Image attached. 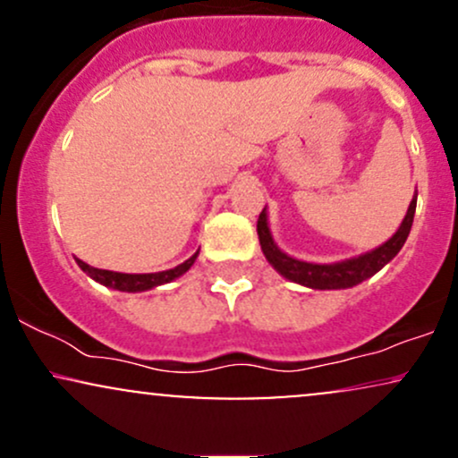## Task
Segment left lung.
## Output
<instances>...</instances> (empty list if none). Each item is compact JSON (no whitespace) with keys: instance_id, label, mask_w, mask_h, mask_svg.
I'll use <instances>...</instances> for the list:
<instances>
[{"instance_id":"left-lung-1","label":"left lung","mask_w":458,"mask_h":458,"mask_svg":"<svg viewBox=\"0 0 458 458\" xmlns=\"http://www.w3.org/2000/svg\"><path fill=\"white\" fill-rule=\"evenodd\" d=\"M415 204H418V191L413 193L411 202H409L407 215H404L398 230L386 241V243L366 251V254L338 262H308L293 259L286 251H282L276 241H273L269 217H267V207L262 208L256 230H259L262 254H265L269 265L280 273L282 277H286V280L295 284H301V286L306 288H314V291H340V288H353L357 284L368 280V277H372L403 250L404 241H407L409 233H411Z\"/></svg>"}]
</instances>
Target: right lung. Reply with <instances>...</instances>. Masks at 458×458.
Instances as JSON below:
<instances>
[{
  "instance_id": "1",
  "label": "right lung",
  "mask_w": 458,
  "mask_h": 458,
  "mask_svg": "<svg viewBox=\"0 0 458 458\" xmlns=\"http://www.w3.org/2000/svg\"><path fill=\"white\" fill-rule=\"evenodd\" d=\"M198 254H199V250L191 256V259H187L185 262H181V265L174 267V269L157 271V273H118V271L97 269V267H90L88 262H83L79 259H75V260H77L79 269H81L83 273H88L94 282L103 284V286L114 288V291H120V293H144V291H150V288L163 286V284L176 280V277H181L182 273H187L193 267V262H196Z\"/></svg>"
}]
</instances>
